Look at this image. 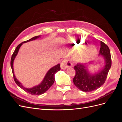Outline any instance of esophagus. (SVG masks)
I'll list each match as a JSON object with an SVG mask.
<instances>
[{"label":"esophagus","instance_id":"obj_1","mask_svg":"<svg viewBox=\"0 0 122 122\" xmlns=\"http://www.w3.org/2000/svg\"><path fill=\"white\" fill-rule=\"evenodd\" d=\"M71 66H72L71 62L70 61H69L68 60H67V59H66V60H64L61 62V69L65 70L70 67H71Z\"/></svg>","mask_w":122,"mask_h":122}]
</instances>
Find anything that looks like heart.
Listing matches in <instances>:
<instances>
[{
	"instance_id": "obj_1",
	"label": "heart",
	"mask_w": 122,
	"mask_h": 122,
	"mask_svg": "<svg viewBox=\"0 0 122 122\" xmlns=\"http://www.w3.org/2000/svg\"><path fill=\"white\" fill-rule=\"evenodd\" d=\"M71 41L73 44H75V46H77L78 47H80L82 46V44H79V43L75 39H71ZM95 51L93 49L91 50L83 49L78 52L75 56V58L77 62L84 63V62L88 61L93 58L95 55Z\"/></svg>"
}]
</instances>
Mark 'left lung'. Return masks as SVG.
I'll list each match as a JSON object with an SVG mask.
<instances>
[{"mask_svg":"<svg viewBox=\"0 0 122 122\" xmlns=\"http://www.w3.org/2000/svg\"><path fill=\"white\" fill-rule=\"evenodd\" d=\"M99 55L104 58L105 65L97 72L92 74L88 71V65L77 64L74 67L76 72L73 79L75 86L84 92H90L100 87L104 83L108 72L112 66L110 50L105 43L101 41ZM91 64H93L92 63Z\"/></svg>","mask_w":122,"mask_h":122,"instance_id":"1","label":"left lung"}]
</instances>
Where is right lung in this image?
Here are the masks:
<instances>
[{"label":"right lung","instance_id":"right-lung-1","mask_svg":"<svg viewBox=\"0 0 122 122\" xmlns=\"http://www.w3.org/2000/svg\"><path fill=\"white\" fill-rule=\"evenodd\" d=\"M39 38H41V36H34V37H33L32 38L21 43V44H19V45H18L17 47H16V48L14 51V52L12 56V57H11V60H10V66H11V68H12L15 81L16 84L20 88H21L23 90L26 92H27V93L32 95H40L44 94V93H45V92L48 90L49 88L52 86V85L53 84L55 81V77H54L55 74L61 70L60 64H58L57 65L54 66V67H52L50 69H49V71L47 72L46 74L45 75V77H44V78L41 82L39 84L37 85V86H35L31 88L25 87L23 86L22 84L17 79V78L15 76V75L14 74L13 64H14V61L15 58V57L17 56L20 47L22 45V44L23 43H25L29 41H31L35 40Z\"/></svg>","mask_w":122,"mask_h":122}]
</instances>
